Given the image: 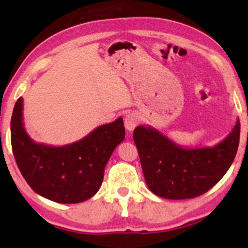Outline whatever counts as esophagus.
<instances>
[{"instance_id":"esophagus-1","label":"esophagus","mask_w":248,"mask_h":248,"mask_svg":"<svg viewBox=\"0 0 248 248\" xmlns=\"http://www.w3.org/2000/svg\"><path fill=\"white\" fill-rule=\"evenodd\" d=\"M138 124H139L138 114L130 113V114H127L126 116H125L124 125H125V128H126V131L132 132L135 127H137Z\"/></svg>"}]
</instances>
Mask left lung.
I'll return each mask as SVG.
<instances>
[{"instance_id": "left-lung-1", "label": "left lung", "mask_w": 248, "mask_h": 248, "mask_svg": "<svg viewBox=\"0 0 248 248\" xmlns=\"http://www.w3.org/2000/svg\"><path fill=\"white\" fill-rule=\"evenodd\" d=\"M239 120L232 132L213 147L185 148L151 126L139 125L133 132L148 187L168 200L204 194L232 166L239 144Z\"/></svg>"}]
</instances>
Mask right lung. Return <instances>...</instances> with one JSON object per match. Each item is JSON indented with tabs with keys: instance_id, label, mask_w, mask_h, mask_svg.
<instances>
[{
	"instance_id": "add662e5",
	"label": "right lung",
	"mask_w": 248,
	"mask_h": 248,
	"mask_svg": "<svg viewBox=\"0 0 248 248\" xmlns=\"http://www.w3.org/2000/svg\"><path fill=\"white\" fill-rule=\"evenodd\" d=\"M23 99L11 117V144L16 165L30 187L57 203H80L100 188L115 148L125 139L123 118L101 125L73 143L53 147L37 143L23 126Z\"/></svg>"
}]
</instances>
